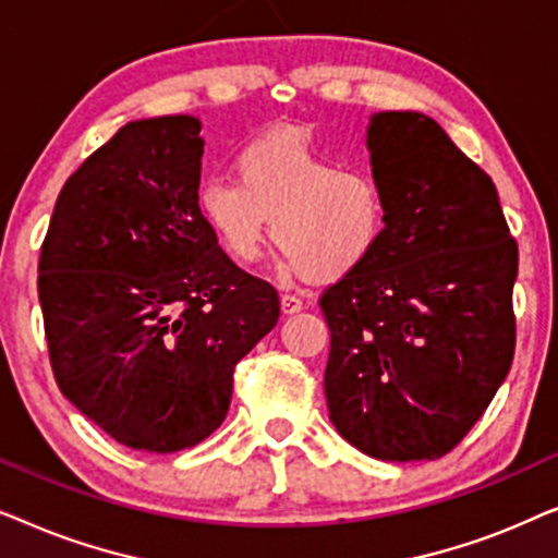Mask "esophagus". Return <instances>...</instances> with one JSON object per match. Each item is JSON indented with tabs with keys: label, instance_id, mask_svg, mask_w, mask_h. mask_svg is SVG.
<instances>
[{
	"label": "esophagus",
	"instance_id": "obj_1",
	"mask_svg": "<svg viewBox=\"0 0 558 558\" xmlns=\"http://www.w3.org/2000/svg\"><path fill=\"white\" fill-rule=\"evenodd\" d=\"M281 312L284 315H296V312H302V300H296L292 294H281Z\"/></svg>",
	"mask_w": 558,
	"mask_h": 558
}]
</instances>
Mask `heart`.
<instances>
[{"label":"heart","mask_w":558,"mask_h":558,"mask_svg":"<svg viewBox=\"0 0 558 558\" xmlns=\"http://www.w3.org/2000/svg\"><path fill=\"white\" fill-rule=\"evenodd\" d=\"M233 172L235 180H203L195 205L235 264L254 262L271 220L281 269L332 284L361 269L384 235L386 197L376 174L340 165L304 136L246 144Z\"/></svg>","instance_id":"1"}]
</instances>
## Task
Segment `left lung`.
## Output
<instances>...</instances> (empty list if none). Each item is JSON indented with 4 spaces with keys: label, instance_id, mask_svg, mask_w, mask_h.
Here are the masks:
<instances>
[{
    "label": "left lung",
    "instance_id": "left-lung-1",
    "mask_svg": "<svg viewBox=\"0 0 558 558\" xmlns=\"http://www.w3.org/2000/svg\"><path fill=\"white\" fill-rule=\"evenodd\" d=\"M368 149L386 226L368 262L319 296L327 409L368 457L439 460L513 363L518 243L493 180L434 119L373 113Z\"/></svg>",
    "mask_w": 558,
    "mask_h": 558
}]
</instances>
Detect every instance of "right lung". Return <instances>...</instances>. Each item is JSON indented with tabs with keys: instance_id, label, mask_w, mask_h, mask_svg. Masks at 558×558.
<instances>
[{
	"instance_id": "1",
	"label": "right lung",
	"mask_w": 558,
	"mask_h": 558,
	"mask_svg": "<svg viewBox=\"0 0 558 558\" xmlns=\"http://www.w3.org/2000/svg\"><path fill=\"white\" fill-rule=\"evenodd\" d=\"M201 121H129L60 190L37 294L58 388L111 439L180 452L231 407L233 368L279 319L195 195Z\"/></svg>"
}]
</instances>
